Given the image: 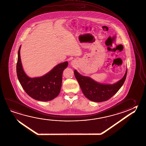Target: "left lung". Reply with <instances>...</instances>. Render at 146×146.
<instances>
[{"label":"left lung","mask_w":146,"mask_h":146,"mask_svg":"<svg viewBox=\"0 0 146 146\" xmlns=\"http://www.w3.org/2000/svg\"><path fill=\"white\" fill-rule=\"evenodd\" d=\"M74 75L84 96L94 102H102L109 100L120 89L125 81L127 70L122 79L113 84H105L95 82L89 77L79 74L76 70Z\"/></svg>","instance_id":"1"}]
</instances>
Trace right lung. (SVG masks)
<instances>
[{
	"label": "right lung",
	"mask_w": 146,
	"mask_h": 146,
	"mask_svg": "<svg viewBox=\"0 0 146 146\" xmlns=\"http://www.w3.org/2000/svg\"><path fill=\"white\" fill-rule=\"evenodd\" d=\"M18 52L16 72L19 82L23 90L34 100L46 102L53 100L60 93L62 72L68 65V62L57 64L53 69L41 77L30 78L23 71L21 62L20 50Z\"/></svg>",
	"instance_id": "right-lung-1"
}]
</instances>
